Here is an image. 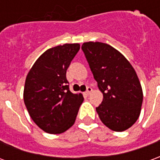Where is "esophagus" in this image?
Masks as SVG:
<instances>
[{
  "mask_svg": "<svg viewBox=\"0 0 160 160\" xmlns=\"http://www.w3.org/2000/svg\"><path fill=\"white\" fill-rule=\"evenodd\" d=\"M92 87H87V91L85 92V95H87V96H88V95H89V94H90L91 92H92Z\"/></svg>",
  "mask_w": 160,
  "mask_h": 160,
  "instance_id": "esophagus-1",
  "label": "esophagus"
}]
</instances>
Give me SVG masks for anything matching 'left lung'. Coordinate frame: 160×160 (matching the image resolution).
<instances>
[{"label":"left lung","mask_w":160,"mask_h":160,"mask_svg":"<svg viewBox=\"0 0 160 160\" xmlns=\"http://www.w3.org/2000/svg\"><path fill=\"white\" fill-rule=\"evenodd\" d=\"M81 49L104 96L96 108L101 122L111 130H127L137 121L143 101L135 70L122 54L107 43L86 42Z\"/></svg>","instance_id":"left-lung-1"}]
</instances>
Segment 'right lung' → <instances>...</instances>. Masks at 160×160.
I'll use <instances>...</instances> for the list:
<instances>
[{
  "mask_svg": "<svg viewBox=\"0 0 160 160\" xmlns=\"http://www.w3.org/2000/svg\"><path fill=\"white\" fill-rule=\"evenodd\" d=\"M80 49V43L49 49L30 69L24 87V102L33 122L49 134H62L74 123L81 93L69 90L66 73Z\"/></svg>",
  "mask_w": 160,
  "mask_h": 160,
  "instance_id": "right-lung-1",
  "label": "right lung"
}]
</instances>
